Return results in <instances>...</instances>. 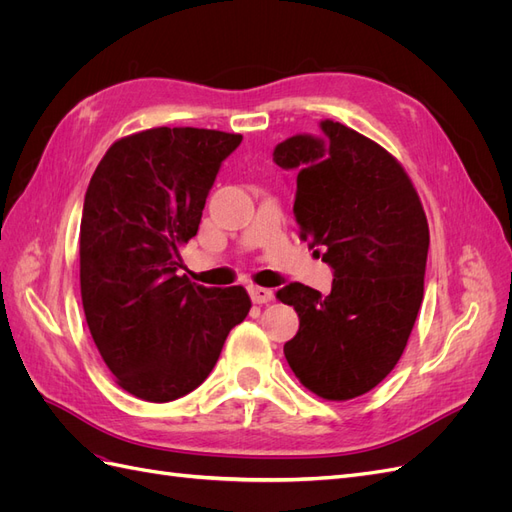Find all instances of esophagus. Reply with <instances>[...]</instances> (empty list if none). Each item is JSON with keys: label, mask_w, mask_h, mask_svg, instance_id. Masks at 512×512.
<instances>
[{"label": "esophagus", "mask_w": 512, "mask_h": 512, "mask_svg": "<svg viewBox=\"0 0 512 512\" xmlns=\"http://www.w3.org/2000/svg\"><path fill=\"white\" fill-rule=\"evenodd\" d=\"M247 290H250V297H252V301H254V303H258V305H262V303H271V301H273V290H269V288H262V286H250Z\"/></svg>", "instance_id": "obj_1"}]
</instances>
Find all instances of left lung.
I'll list each match as a JSON object with an SVG mask.
<instances>
[{"mask_svg": "<svg viewBox=\"0 0 512 512\" xmlns=\"http://www.w3.org/2000/svg\"><path fill=\"white\" fill-rule=\"evenodd\" d=\"M320 136L299 134L273 151L297 173L301 239L322 247L335 273L322 294L290 284L277 299L299 314L284 346L294 376L314 395L348 401L397 365L423 303L429 226L421 198L395 156L333 119Z\"/></svg>", "mask_w": 512, "mask_h": 512, "instance_id": "8db88e82", "label": "left lung"}]
</instances>
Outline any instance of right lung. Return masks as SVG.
<instances>
[{
  "label": "right lung",
  "instance_id": "obj_1",
  "mask_svg": "<svg viewBox=\"0 0 512 512\" xmlns=\"http://www.w3.org/2000/svg\"><path fill=\"white\" fill-rule=\"evenodd\" d=\"M241 134L149 128L115 141L85 194L79 254L87 327L123 391L153 404L194 391L252 301L177 275L220 164Z\"/></svg>",
  "mask_w": 512,
  "mask_h": 512
}]
</instances>
